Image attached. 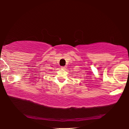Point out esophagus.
<instances>
[{"label": "esophagus", "mask_w": 129, "mask_h": 129, "mask_svg": "<svg viewBox=\"0 0 129 129\" xmlns=\"http://www.w3.org/2000/svg\"><path fill=\"white\" fill-rule=\"evenodd\" d=\"M61 68L62 69H65V68H66V66H62V67H61Z\"/></svg>", "instance_id": "1"}]
</instances>
